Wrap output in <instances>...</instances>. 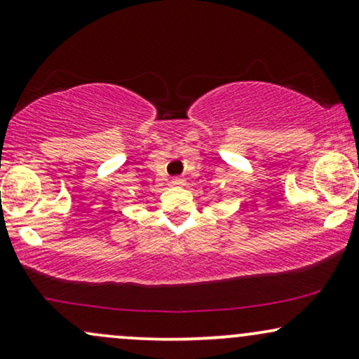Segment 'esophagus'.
<instances>
[{
  "instance_id": "34e87169",
  "label": "esophagus",
  "mask_w": 359,
  "mask_h": 359,
  "mask_svg": "<svg viewBox=\"0 0 359 359\" xmlns=\"http://www.w3.org/2000/svg\"><path fill=\"white\" fill-rule=\"evenodd\" d=\"M170 184L174 185V187H182L185 182H184V179H179V177H175V179H172Z\"/></svg>"
}]
</instances>
